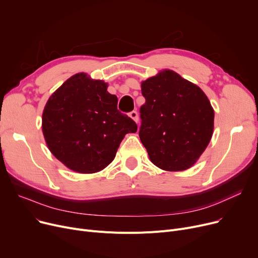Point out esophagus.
I'll return each mask as SVG.
<instances>
[{"label":"esophagus","instance_id":"obj_1","mask_svg":"<svg viewBox=\"0 0 258 258\" xmlns=\"http://www.w3.org/2000/svg\"><path fill=\"white\" fill-rule=\"evenodd\" d=\"M128 116L136 122V123H138V113L136 112V111H133V112H131L130 114H128Z\"/></svg>","mask_w":258,"mask_h":258}]
</instances>
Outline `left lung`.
<instances>
[{
  "mask_svg": "<svg viewBox=\"0 0 258 258\" xmlns=\"http://www.w3.org/2000/svg\"><path fill=\"white\" fill-rule=\"evenodd\" d=\"M139 137L154 165L166 171L194 166L208 146L214 110L203 90L169 69L141 83Z\"/></svg>",
  "mask_w": 258,
  "mask_h": 258,
  "instance_id": "obj_1",
  "label": "left lung"
}]
</instances>
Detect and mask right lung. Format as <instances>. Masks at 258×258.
I'll return each mask as SVG.
<instances>
[{
	"label": "right lung",
	"instance_id": "right-lung-1",
	"mask_svg": "<svg viewBox=\"0 0 258 258\" xmlns=\"http://www.w3.org/2000/svg\"><path fill=\"white\" fill-rule=\"evenodd\" d=\"M107 84L77 73L49 97L42 130L49 151L69 169L95 173L115 159L118 147L137 124L117 110Z\"/></svg>",
	"mask_w": 258,
	"mask_h": 258
}]
</instances>
